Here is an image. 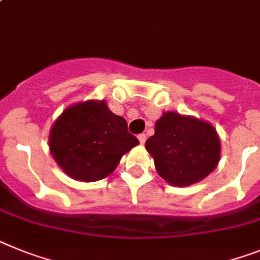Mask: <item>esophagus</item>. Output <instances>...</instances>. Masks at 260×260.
Masks as SVG:
<instances>
[{
    "mask_svg": "<svg viewBox=\"0 0 260 260\" xmlns=\"http://www.w3.org/2000/svg\"><path fill=\"white\" fill-rule=\"evenodd\" d=\"M137 137H139L140 143L145 144V141H146V135H145V133H140V135Z\"/></svg>",
    "mask_w": 260,
    "mask_h": 260,
    "instance_id": "obj_1",
    "label": "esophagus"
}]
</instances>
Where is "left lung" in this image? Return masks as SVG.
Returning <instances> with one entry per match:
<instances>
[{
	"label": "left lung",
	"instance_id": "left-lung-1",
	"mask_svg": "<svg viewBox=\"0 0 260 260\" xmlns=\"http://www.w3.org/2000/svg\"><path fill=\"white\" fill-rule=\"evenodd\" d=\"M145 148L159 177L171 186L198 183L217 168L220 139L212 124L178 112H164Z\"/></svg>",
	"mask_w": 260,
	"mask_h": 260
}]
</instances>
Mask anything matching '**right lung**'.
Segmentation results:
<instances>
[{
    "label": "right lung",
    "instance_id": "right-lung-1",
    "mask_svg": "<svg viewBox=\"0 0 260 260\" xmlns=\"http://www.w3.org/2000/svg\"><path fill=\"white\" fill-rule=\"evenodd\" d=\"M52 157L67 175L82 182L108 177L121 157L139 145L127 121L105 101H86L65 108L49 133Z\"/></svg>",
    "mask_w": 260,
    "mask_h": 260
}]
</instances>
